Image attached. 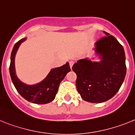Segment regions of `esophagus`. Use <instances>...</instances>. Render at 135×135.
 <instances>
[{"instance_id":"34e87169","label":"esophagus","mask_w":135,"mask_h":135,"mask_svg":"<svg viewBox=\"0 0 135 135\" xmlns=\"http://www.w3.org/2000/svg\"><path fill=\"white\" fill-rule=\"evenodd\" d=\"M69 64H70V68H72V66H73V65H74V61H70V63H69Z\"/></svg>"}]
</instances>
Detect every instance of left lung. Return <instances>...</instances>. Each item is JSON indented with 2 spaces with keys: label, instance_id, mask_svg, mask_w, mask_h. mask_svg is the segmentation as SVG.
<instances>
[{
  "label": "left lung",
  "instance_id": "obj_1",
  "mask_svg": "<svg viewBox=\"0 0 135 135\" xmlns=\"http://www.w3.org/2000/svg\"><path fill=\"white\" fill-rule=\"evenodd\" d=\"M104 37L95 43V52L100 61L80 59L72 66L76 85L84 101L102 103L112 98L123 83L126 74L123 46L115 37L103 32Z\"/></svg>",
  "mask_w": 135,
  "mask_h": 135
}]
</instances>
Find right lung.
Returning <instances> with one entry per match:
<instances>
[{"mask_svg": "<svg viewBox=\"0 0 135 135\" xmlns=\"http://www.w3.org/2000/svg\"><path fill=\"white\" fill-rule=\"evenodd\" d=\"M26 40V38L19 40L14 45L11 55L9 66L11 78L17 92L27 101L36 104H46L55 98L60 82L66 74L70 71V65L67 62L59 68L52 69L47 76L40 83L34 85H27L20 81L17 76L15 69V57L20 45Z\"/></svg>", "mask_w": 135, "mask_h": 135, "instance_id": "obj_1", "label": "right lung"}]
</instances>
